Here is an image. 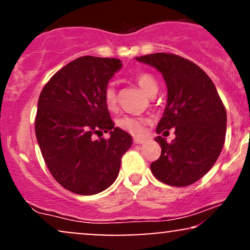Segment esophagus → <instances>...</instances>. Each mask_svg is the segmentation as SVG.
I'll list each match as a JSON object with an SVG mask.
<instances>
[{"label":"esophagus","mask_w":250,"mask_h":250,"mask_svg":"<svg viewBox=\"0 0 250 250\" xmlns=\"http://www.w3.org/2000/svg\"><path fill=\"white\" fill-rule=\"evenodd\" d=\"M145 141L146 140H143V139H136V137L134 139L135 145H142V143H145Z\"/></svg>","instance_id":"1"}]
</instances>
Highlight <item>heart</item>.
I'll return each instance as SVG.
<instances>
[{
    "instance_id": "obj_1",
    "label": "heart",
    "mask_w": 250,
    "mask_h": 250,
    "mask_svg": "<svg viewBox=\"0 0 250 250\" xmlns=\"http://www.w3.org/2000/svg\"><path fill=\"white\" fill-rule=\"evenodd\" d=\"M135 82L140 85V88L148 95L157 91V81L153 75L148 73H139L134 77ZM104 102L109 110H114L117 107V93L116 89L113 85H108L104 91ZM147 123V120L142 117H133V116H125L119 120L117 125L123 130L128 131L135 136H141L145 133V125Z\"/></svg>"
}]
</instances>
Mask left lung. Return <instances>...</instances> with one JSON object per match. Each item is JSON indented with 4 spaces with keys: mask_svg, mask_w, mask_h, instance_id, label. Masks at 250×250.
<instances>
[{
    "mask_svg": "<svg viewBox=\"0 0 250 250\" xmlns=\"http://www.w3.org/2000/svg\"><path fill=\"white\" fill-rule=\"evenodd\" d=\"M156 68L167 84V105L156 133L162 150L150 165L154 176L166 185L186 187L199 181L219 159L227 130L226 108L213 81L199 65L179 55L156 53L136 57Z\"/></svg>",
    "mask_w": 250,
    "mask_h": 250,
    "instance_id": "obj_1",
    "label": "left lung"
}]
</instances>
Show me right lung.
Here are the masks:
<instances>
[{
  "instance_id": "right-lung-1",
  "label": "right lung",
  "mask_w": 250,
  "mask_h": 250,
  "mask_svg": "<svg viewBox=\"0 0 250 250\" xmlns=\"http://www.w3.org/2000/svg\"><path fill=\"white\" fill-rule=\"evenodd\" d=\"M122 63L82 56L60 69L42 89L35 133L50 174L63 188L94 195L110 187L133 139L111 121L104 102L108 82ZM109 131V139L96 140Z\"/></svg>"
}]
</instances>
